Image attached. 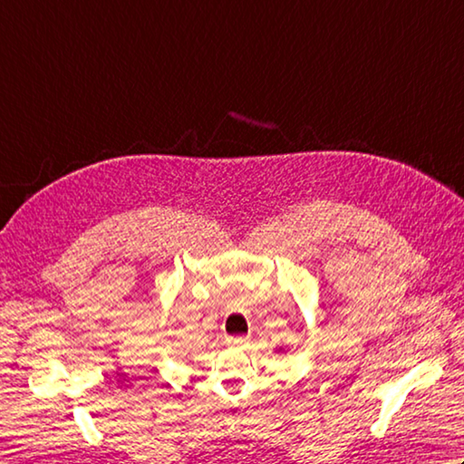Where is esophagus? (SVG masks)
Wrapping results in <instances>:
<instances>
[{
	"label": "esophagus",
	"instance_id": "obj_1",
	"mask_svg": "<svg viewBox=\"0 0 464 464\" xmlns=\"http://www.w3.org/2000/svg\"><path fill=\"white\" fill-rule=\"evenodd\" d=\"M249 343H251V337H229L227 339V344H229V347H247Z\"/></svg>",
	"mask_w": 464,
	"mask_h": 464
}]
</instances>
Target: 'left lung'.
<instances>
[{
  "instance_id": "left-lung-1",
  "label": "left lung",
  "mask_w": 464,
  "mask_h": 464,
  "mask_svg": "<svg viewBox=\"0 0 464 464\" xmlns=\"http://www.w3.org/2000/svg\"><path fill=\"white\" fill-rule=\"evenodd\" d=\"M277 351H279V353H281V351H285V349H283V347H279V349H277Z\"/></svg>"
}]
</instances>
